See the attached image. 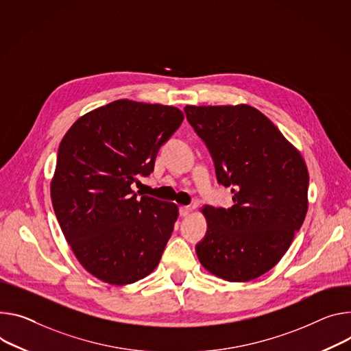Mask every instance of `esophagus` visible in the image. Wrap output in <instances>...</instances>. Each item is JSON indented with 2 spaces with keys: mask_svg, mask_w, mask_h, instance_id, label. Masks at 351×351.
<instances>
[{
  "mask_svg": "<svg viewBox=\"0 0 351 351\" xmlns=\"http://www.w3.org/2000/svg\"><path fill=\"white\" fill-rule=\"evenodd\" d=\"M190 213H192V208L187 207V206H182V207L179 208V214H180V217H187Z\"/></svg>",
  "mask_w": 351,
  "mask_h": 351,
  "instance_id": "obj_1",
  "label": "esophagus"
}]
</instances>
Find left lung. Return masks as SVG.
Segmentation results:
<instances>
[{
	"instance_id": "8db88e82",
	"label": "left lung",
	"mask_w": 351,
	"mask_h": 351,
	"mask_svg": "<svg viewBox=\"0 0 351 351\" xmlns=\"http://www.w3.org/2000/svg\"><path fill=\"white\" fill-rule=\"evenodd\" d=\"M206 143L218 183L231 186L230 208L204 206L202 266L232 282L261 277L289 250L308 211L309 175L300 151L249 105L184 108Z\"/></svg>"
}]
</instances>
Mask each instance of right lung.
Returning <instances> with one entry per match:
<instances>
[{"label": "right lung", "mask_w": 351, "mask_h": 351, "mask_svg": "<svg viewBox=\"0 0 351 351\" xmlns=\"http://www.w3.org/2000/svg\"><path fill=\"white\" fill-rule=\"evenodd\" d=\"M183 119L175 106L119 99L81 116L60 143L53 208L81 266L104 282L133 284L161 261L178 206L137 197L132 183L152 172Z\"/></svg>", "instance_id": "add662e5"}]
</instances>
